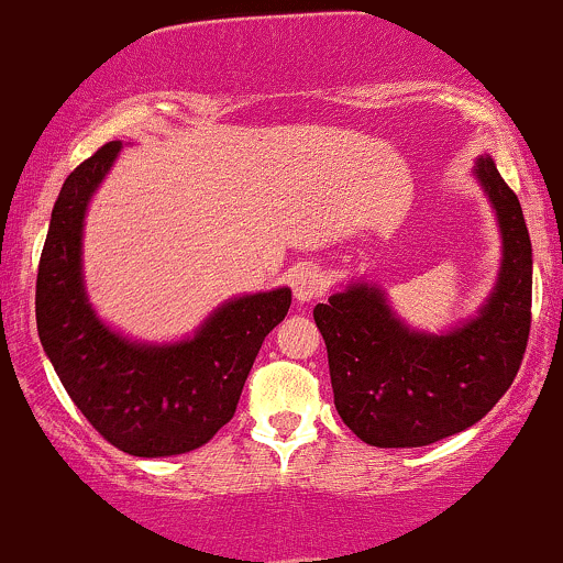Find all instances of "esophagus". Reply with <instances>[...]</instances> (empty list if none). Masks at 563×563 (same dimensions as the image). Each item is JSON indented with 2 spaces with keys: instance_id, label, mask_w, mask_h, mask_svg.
<instances>
[{
  "instance_id": "esophagus-1",
  "label": "esophagus",
  "mask_w": 563,
  "mask_h": 563,
  "mask_svg": "<svg viewBox=\"0 0 563 563\" xmlns=\"http://www.w3.org/2000/svg\"><path fill=\"white\" fill-rule=\"evenodd\" d=\"M294 297L297 301H310L318 299L323 291H327V275L318 269L316 264H301L297 272H294Z\"/></svg>"
}]
</instances>
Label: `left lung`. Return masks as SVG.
<instances>
[{"label": "left lung", "instance_id": "8db88e82", "mask_svg": "<svg viewBox=\"0 0 563 563\" xmlns=\"http://www.w3.org/2000/svg\"><path fill=\"white\" fill-rule=\"evenodd\" d=\"M499 221L501 266L475 318L445 334L407 329L380 288L351 283L316 305L342 423L375 448H421L475 426L516 380L531 329V240L494 158L475 167Z\"/></svg>", "mask_w": 563, "mask_h": 563}]
</instances>
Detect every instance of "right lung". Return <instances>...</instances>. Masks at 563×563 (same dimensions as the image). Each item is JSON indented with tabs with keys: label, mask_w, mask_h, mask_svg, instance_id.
Here are the masks:
<instances>
[{
	"label": "right lung",
	"mask_w": 563,
	"mask_h": 563,
	"mask_svg": "<svg viewBox=\"0 0 563 563\" xmlns=\"http://www.w3.org/2000/svg\"><path fill=\"white\" fill-rule=\"evenodd\" d=\"M108 142L64 180L37 272V331L69 399L118 451L162 459L202 448L234 418L264 336L286 318L291 288L218 307L191 340L129 342L97 318L82 286V221L115 162Z\"/></svg>",
	"instance_id": "obj_1"
}]
</instances>
